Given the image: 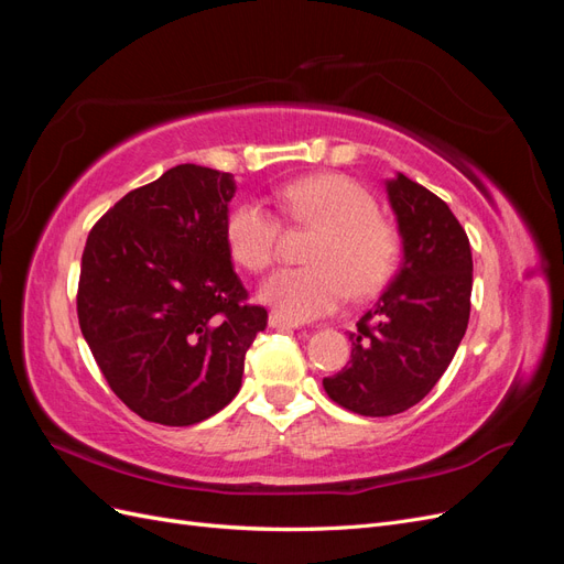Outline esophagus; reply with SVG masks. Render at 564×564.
<instances>
[{"instance_id": "34e87169", "label": "esophagus", "mask_w": 564, "mask_h": 564, "mask_svg": "<svg viewBox=\"0 0 564 564\" xmlns=\"http://www.w3.org/2000/svg\"><path fill=\"white\" fill-rule=\"evenodd\" d=\"M268 322H270V327H272V329H299V322L289 319V317H284V315H280V313H275V311L270 313Z\"/></svg>"}]
</instances>
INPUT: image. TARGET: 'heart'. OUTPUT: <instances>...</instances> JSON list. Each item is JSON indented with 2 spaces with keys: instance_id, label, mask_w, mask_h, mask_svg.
<instances>
[{
  "instance_id": "1",
  "label": "heart",
  "mask_w": 564,
  "mask_h": 564,
  "mask_svg": "<svg viewBox=\"0 0 564 564\" xmlns=\"http://www.w3.org/2000/svg\"><path fill=\"white\" fill-rule=\"evenodd\" d=\"M284 220L319 235L303 268L272 275L261 299L275 313L305 322L336 311L348 296L381 292L398 270L402 235L365 185L344 174H313L284 183L275 193ZM282 218L261 202H240L226 218L232 259L249 272H265L282 247Z\"/></svg>"
}]
</instances>
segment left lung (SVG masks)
Instances as JSON below:
<instances>
[{"instance_id": "1", "label": "left lung", "mask_w": 564, "mask_h": 564, "mask_svg": "<svg viewBox=\"0 0 564 564\" xmlns=\"http://www.w3.org/2000/svg\"><path fill=\"white\" fill-rule=\"evenodd\" d=\"M404 259L381 301L350 334V362L322 381L360 416H392L421 402L447 371L468 329L473 256L466 230L429 187L398 174L386 183Z\"/></svg>"}]
</instances>
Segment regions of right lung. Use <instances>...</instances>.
<instances>
[{
    "instance_id": "add662e5",
    "label": "right lung",
    "mask_w": 564,
    "mask_h": 564,
    "mask_svg": "<svg viewBox=\"0 0 564 564\" xmlns=\"http://www.w3.org/2000/svg\"><path fill=\"white\" fill-rule=\"evenodd\" d=\"M232 195L230 174L178 164L127 193L87 237L79 329L110 390L150 423L220 412L268 324L230 261Z\"/></svg>"
}]
</instances>
